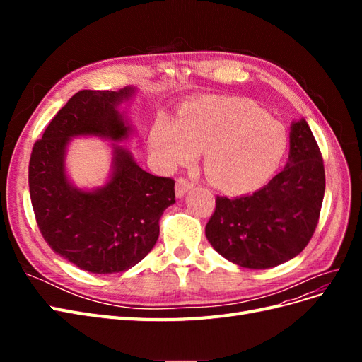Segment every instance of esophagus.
Returning <instances> with one entry per match:
<instances>
[{"label": "esophagus", "instance_id": "34e87169", "mask_svg": "<svg viewBox=\"0 0 362 362\" xmlns=\"http://www.w3.org/2000/svg\"><path fill=\"white\" fill-rule=\"evenodd\" d=\"M190 189H193V182H190L187 178H178L177 184H175V190H177L178 198H182V196L187 193Z\"/></svg>", "mask_w": 362, "mask_h": 362}]
</instances>
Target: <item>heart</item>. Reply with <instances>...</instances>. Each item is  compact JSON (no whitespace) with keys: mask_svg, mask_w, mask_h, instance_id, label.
Here are the masks:
<instances>
[{"mask_svg":"<svg viewBox=\"0 0 362 362\" xmlns=\"http://www.w3.org/2000/svg\"><path fill=\"white\" fill-rule=\"evenodd\" d=\"M151 154L163 168L189 164L204 151V170L217 189L243 193L276 170L287 136L276 120L237 98L205 96L185 104L178 120L160 116L149 133Z\"/></svg>","mask_w":362,"mask_h":362,"instance_id":"1","label":"heart"}]
</instances>
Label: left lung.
<instances>
[{
  "instance_id": "obj_1",
  "label": "left lung",
  "mask_w": 362,
  "mask_h": 362,
  "mask_svg": "<svg viewBox=\"0 0 362 362\" xmlns=\"http://www.w3.org/2000/svg\"><path fill=\"white\" fill-rule=\"evenodd\" d=\"M323 194L322 152L300 119L291 125L287 166L255 193L217 196L205 235L218 254L240 267H275L310 243Z\"/></svg>"
}]
</instances>
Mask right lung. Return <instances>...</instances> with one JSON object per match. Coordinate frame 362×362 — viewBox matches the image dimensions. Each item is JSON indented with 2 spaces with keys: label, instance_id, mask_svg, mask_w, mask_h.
Instances as JSON below:
<instances>
[{
  "label": "right lung",
  "instance_id": "obj_1",
  "mask_svg": "<svg viewBox=\"0 0 362 362\" xmlns=\"http://www.w3.org/2000/svg\"><path fill=\"white\" fill-rule=\"evenodd\" d=\"M80 90L52 117L31 151L28 185L33 211L48 246L81 270L125 272L154 247L158 221L175 202V181L140 169L127 149L115 151V173L104 189H74L64 175V148L74 136L120 140L128 127L116 105L131 95Z\"/></svg>",
  "mask_w": 362,
  "mask_h": 362
}]
</instances>
